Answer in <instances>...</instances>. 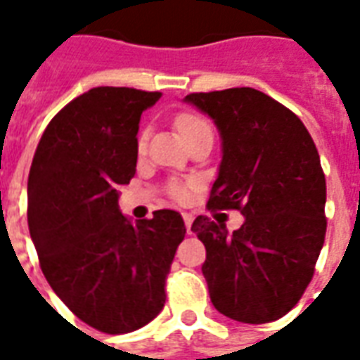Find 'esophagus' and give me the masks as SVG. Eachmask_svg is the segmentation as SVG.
Masks as SVG:
<instances>
[{"label": "esophagus", "instance_id": "1", "mask_svg": "<svg viewBox=\"0 0 360 360\" xmlns=\"http://www.w3.org/2000/svg\"><path fill=\"white\" fill-rule=\"evenodd\" d=\"M183 219H185V227H187V231H191V226H193V219H195V216H193V214H188V212H185V214H183Z\"/></svg>", "mask_w": 360, "mask_h": 360}]
</instances>
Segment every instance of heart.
I'll use <instances>...</instances> for the list:
<instances>
[{"label":"heart","instance_id":"heart-1","mask_svg":"<svg viewBox=\"0 0 360 360\" xmlns=\"http://www.w3.org/2000/svg\"><path fill=\"white\" fill-rule=\"evenodd\" d=\"M175 127H177V131L183 136V141H187L191 136H195L198 133H204V131H212L210 125H208V121L200 115H196V113H181L175 119ZM144 142H146V136L141 134L139 136V148H144ZM173 196H177V198H183L185 196V188L181 187V185H175L172 188Z\"/></svg>","mask_w":360,"mask_h":360}]
</instances>
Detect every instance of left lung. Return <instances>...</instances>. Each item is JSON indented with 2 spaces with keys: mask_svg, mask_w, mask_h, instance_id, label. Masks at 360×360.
I'll return each mask as SVG.
<instances>
[{
  "mask_svg": "<svg viewBox=\"0 0 360 360\" xmlns=\"http://www.w3.org/2000/svg\"><path fill=\"white\" fill-rule=\"evenodd\" d=\"M214 121L221 162L208 206L237 208L233 233L198 218L202 274L212 304L243 324H266L293 309L312 279L326 235V179L307 127L260 90L227 89L185 96Z\"/></svg>",
  "mask_w": 360,
  "mask_h": 360,
  "instance_id": "1",
  "label": "left lung"
}]
</instances>
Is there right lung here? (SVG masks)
<instances>
[{"label":"right lung","instance_id":"add662e5","mask_svg":"<svg viewBox=\"0 0 360 360\" xmlns=\"http://www.w3.org/2000/svg\"><path fill=\"white\" fill-rule=\"evenodd\" d=\"M160 92L98 86L69 102L38 142L28 175V229L48 283L75 316L129 333L160 314L185 237L179 212L129 219L119 188L136 172L139 123Z\"/></svg>","mask_w":360,"mask_h":360}]
</instances>
